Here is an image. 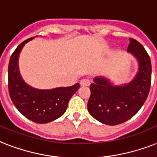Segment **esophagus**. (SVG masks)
Returning a JSON list of instances; mask_svg holds the SVG:
<instances>
[{
	"label": "esophagus",
	"instance_id": "1",
	"mask_svg": "<svg viewBox=\"0 0 157 157\" xmlns=\"http://www.w3.org/2000/svg\"><path fill=\"white\" fill-rule=\"evenodd\" d=\"M80 84L82 86H89L90 85V81L88 80V79H82L81 81H80Z\"/></svg>",
	"mask_w": 157,
	"mask_h": 157
}]
</instances>
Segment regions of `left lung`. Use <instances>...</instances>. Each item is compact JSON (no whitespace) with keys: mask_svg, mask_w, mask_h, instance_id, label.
<instances>
[{"mask_svg":"<svg viewBox=\"0 0 157 157\" xmlns=\"http://www.w3.org/2000/svg\"><path fill=\"white\" fill-rule=\"evenodd\" d=\"M127 52L139 63L137 74L131 82L113 85L109 80L97 76L90 85L88 110L95 119L114 126L132 118L140 110L149 94L151 81V59L142 44L130 38Z\"/></svg>","mask_w":157,"mask_h":157,"instance_id":"8db88e82","label":"left lung"}]
</instances>
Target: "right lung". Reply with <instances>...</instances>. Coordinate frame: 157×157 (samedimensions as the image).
Masks as SVG:
<instances>
[{
    "mask_svg": "<svg viewBox=\"0 0 157 157\" xmlns=\"http://www.w3.org/2000/svg\"><path fill=\"white\" fill-rule=\"evenodd\" d=\"M33 38L22 42L10 57L8 68L9 94L13 105L25 118L37 123H48L64 114L72 95L80 88L76 83L69 87L52 90H38L22 80L18 69V57L25 44Z\"/></svg>",
    "mask_w": 157,
    "mask_h": 157,
    "instance_id": "obj_1",
    "label": "right lung"
}]
</instances>
